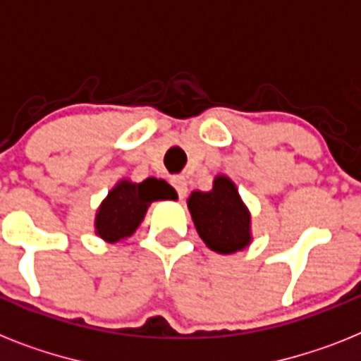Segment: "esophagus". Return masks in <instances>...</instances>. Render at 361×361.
I'll return each instance as SVG.
<instances>
[{"instance_id":"1","label":"esophagus","mask_w":361,"mask_h":361,"mask_svg":"<svg viewBox=\"0 0 361 361\" xmlns=\"http://www.w3.org/2000/svg\"><path fill=\"white\" fill-rule=\"evenodd\" d=\"M172 185H174L176 192H178L180 198H183V196L187 195V181L183 176H174V178H172Z\"/></svg>"}]
</instances>
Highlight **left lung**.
<instances>
[{
  "instance_id": "left-lung-1",
  "label": "left lung",
  "mask_w": 361,
  "mask_h": 361,
  "mask_svg": "<svg viewBox=\"0 0 361 361\" xmlns=\"http://www.w3.org/2000/svg\"><path fill=\"white\" fill-rule=\"evenodd\" d=\"M189 211L202 240L216 253H235L250 244V213L231 180L220 176L213 190L190 195Z\"/></svg>"
}]
</instances>
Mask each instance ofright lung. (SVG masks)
Wrapping results in <instances>:
<instances>
[{
	"mask_svg": "<svg viewBox=\"0 0 361 361\" xmlns=\"http://www.w3.org/2000/svg\"><path fill=\"white\" fill-rule=\"evenodd\" d=\"M176 190L166 181L147 178L143 183L121 181L110 190L95 218L97 235L108 242H119L130 237L145 218L154 200H174Z\"/></svg>",
	"mask_w": 361,
	"mask_h": 361,
	"instance_id": "1",
	"label": "right lung"
}]
</instances>
